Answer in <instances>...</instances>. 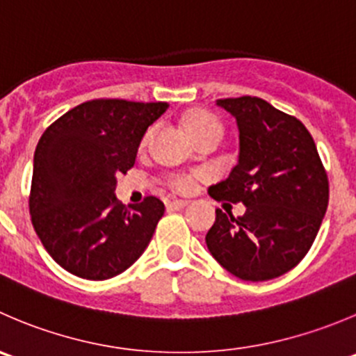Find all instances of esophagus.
Listing matches in <instances>:
<instances>
[{
    "label": "esophagus",
    "instance_id": "34e87169",
    "mask_svg": "<svg viewBox=\"0 0 356 356\" xmlns=\"http://www.w3.org/2000/svg\"><path fill=\"white\" fill-rule=\"evenodd\" d=\"M189 205L188 200H174V202L167 203L168 210H182Z\"/></svg>",
    "mask_w": 356,
    "mask_h": 356
}]
</instances>
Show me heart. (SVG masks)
Returning <instances> with one entry per match:
<instances>
[{"mask_svg":"<svg viewBox=\"0 0 356 356\" xmlns=\"http://www.w3.org/2000/svg\"><path fill=\"white\" fill-rule=\"evenodd\" d=\"M182 127H184V130L189 134L191 139H196V137L209 132H219L220 136H222V127H220V123L217 122L212 115H209V113L205 111L186 113L184 118H182ZM195 177L196 175L193 174H179L170 177L168 184H170V188L177 193H189L193 189Z\"/></svg>","mask_w":356,"mask_h":356,"instance_id":"obj_1","label":"heart"}]
</instances>
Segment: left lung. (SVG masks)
I'll use <instances>...</instances> for the list:
<instances>
[{"label": "left lung", "mask_w": 356, "mask_h": 356, "mask_svg": "<svg viewBox=\"0 0 356 356\" xmlns=\"http://www.w3.org/2000/svg\"><path fill=\"white\" fill-rule=\"evenodd\" d=\"M238 127V163L210 186L213 200L243 203L233 217L216 210L207 233L210 254L247 282L291 271L308 254L329 205V181L312 134L298 118L259 97L219 99Z\"/></svg>", "instance_id": "left-lung-1"}]
</instances>
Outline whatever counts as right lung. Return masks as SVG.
<instances>
[{"mask_svg":"<svg viewBox=\"0 0 356 356\" xmlns=\"http://www.w3.org/2000/svg\"><path fill=\"white\" fill-rule=\"evenodd\" d=\"M167 102L97 99L51 123L34 151L31 220L48 254L65 271L108 280L143 255L165 212L147 196L125 207L116 177L134 167L146 134Z\"/></svg>","mask_w":356,"mask_h":356,"instance_id":"add662e5","label":"right lung"}]
</instances>
